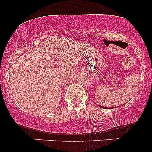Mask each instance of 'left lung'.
<instances>
[{
  "mask_svg": "<svg viewBox=\"0 0 152 152\" xmlns=\"http://www.w3.org/2000/svg\"><path fill=\"white\" fill-rule=\"evenodd\" d=\"M98 106H99V107H102V108H106V107H102V106H100V105H99V104H98ZM109 109H110V108H109Z\"/></svg>",
  "mask_w": 152,
  "mask_h": 152,
  "instance_id": "left-lung-1",
  "label": "left lung"
}]
</instances>
